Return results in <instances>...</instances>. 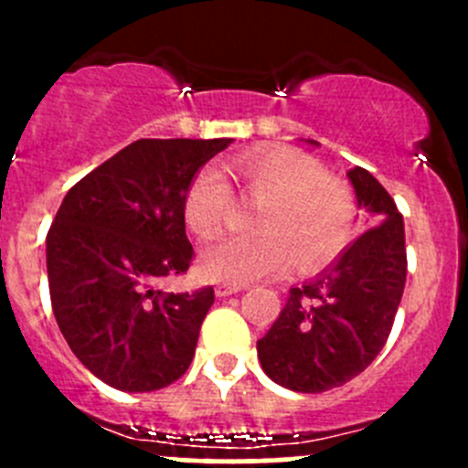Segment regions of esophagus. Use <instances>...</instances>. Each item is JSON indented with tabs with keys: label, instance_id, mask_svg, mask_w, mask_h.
Listing matches in <instances>:
<instances>
[{
	"label": "esophagus",
	"instance_id": "obj_1",
	"mask_svg": "<svg viewBox=\"0 0 468 468\" xmlns=\"http://www.w3.org/2000/svg\"><path fill=\"white\" fill-rule=\"evenodd\" d=\"M244 287L242 285H235V282H219V285L215 287V296H230V294H238V292H242Z\"/></svg>",
	"mask_w": 468,
	"mask_h": 468
}]
</instances>
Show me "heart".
Instances as JSON below:
<instances>
[{"label": "heart", "instance_id": "b5f03b06", "mask_svg": "<svg viewBox=\"0 0 468 468\" xmlns=\"http://www.w3.org/2000/svg\"><path fill=\"white\" fill-rule=\"evenodd\" d=\"M249 195L264 199L253 226L258 233L226 235L201 253L206 276L224 282H251L296 267H324L351 238L353 199L325 178V169L303 151L267 149L235 163ZM230 187L219 169L204 167L186 192V221L199 238H210L224 224Z\"/></svg>", "mask_w": 468, "mask_h": 468}]
</instances>
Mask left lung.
<instances>
[{
    "instance_id": "1",
    "label": "left lung",
    "mask_w": 468,
    "mask_h": 468,
    "mask_svg": "<svg viewBox=\"0 0 468 468\" xmlns=\"http://www.w3.org/2000/svg\"><path fill=\"white\" fill-rule=\"evenodd\" d=\"M346 178L371 229L322 273L292 287L282 313L258 339L264 374L303 394L344 385L374 362L389 337L408 273L403 217L394 199L367 169H348Z\"/></svg>"
}]
</instances>
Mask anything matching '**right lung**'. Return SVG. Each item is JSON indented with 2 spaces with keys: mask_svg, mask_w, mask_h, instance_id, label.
I'll use <instances>...</instances> for the list:
<instances>
[{
  "mask_svg": "<svg viewBox=\"0 0 468 468\" xmlns=\"http://www.w3.org/2000/svg\"><path fill=\"white\" fill-rule=\"evenodd\" d=\"M233 140H138L65 195L47 233L54 317L90 374L120 391H155L195 357L212 287L163 294L187 271L183 201L192 178Z\"/></svg>",
  "mask_w": 468,
  "mask_h": 468,
  "instance_id": "1",
  "label": "right lung"
}]
</instances>
